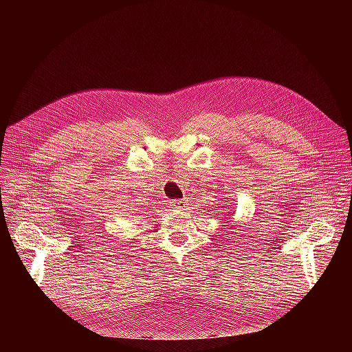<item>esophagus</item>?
Masks as SVG:
<instances>
[{
  "label": "esophagus",
  "instance_id": "1",
  "mask_svg": "<svg viewBox=\"0 0 352 352\" xmlns=\"http://www.w3.org/2000/svg\"><path fill=\"white\" fill-rule=\"evenodd\" d=\"M187 202L186 201H182V199H175L174 201V207L175 208H182V210H186L187 208Z\"/></svg>",
  "mask_w": 352,
  "mask_h": 352
}]
</instances>
